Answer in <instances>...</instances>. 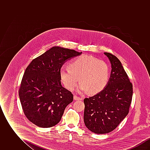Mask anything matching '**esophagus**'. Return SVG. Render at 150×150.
<instances>
[{"instance_id":"obj_1","label":"esophagus","mask_w":150,"mask_h":150,"mask_svg":"<svg viewBox=\"0 0 150 150\" xmlns=\"http://www.w3.org/2000/svg\"><path fill=\"white\" fill-rule=\"evenodd\" d=\"M82 99H83L82 98H80V97H79L76 95L74 96V100H82Z\"/></svg>"}]
</instances>
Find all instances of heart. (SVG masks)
I'll return each instance as SVG.
<instances>
[{
	"mask_svg": "<svg viewBox=\"0 0 150 150\" xmlns=\"http://www.w3.org/2000/svg\"><path fill=\"white\" fill-rule=\"evenodd\" d=\"M60 77L64 86L73 91L77 86L79 78L81 83L79 90L96 94L100 92L107 84L109 69L107 64L92 56L83 55L69 64V69H62Z\"/></svg>",
	"mask_w": 150,
	"mask_h": 150,
	"instance_id": "b5f03b06",
	"label": "heart"
}]
</instances>
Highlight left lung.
Returning <instances> with one entry per match:
<instances>
[{
    "label": "left lung",
    "mask_w": 150,
    "mask_h": 150,
    "mask_svg": "<svg viewBox=\"0 0 150 150\" xmlns=\"http://www.w3.org/2000/svg\"><path fill=\"white\" fill-rule=\"evenodd\" d=\"M104 54L112 67L107 85L100 93L84 100L85 125L96 134L116 129L128 114L133 95V85L119 59L110 53Z\"/></svg>",
    "instance_id": "left-lung-1"
}]
</instances>
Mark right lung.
I'll use <instances>...</instances> for the list:
<instances>
[{
  "instance_id": "obj_1",
  "label": "right lung",
  "mask_w": 150,
  "mask_h": 150,
  "mask_svg": "<svg viewBox=\"0 0 150 150\" xmlns=\"http://www.w3.org/2000/svg\"><path fill=\"white\" fill-rule=\"evenodd\" d=\"M81 52L53 47L34 59L25 70L18 91L26 117L41 128H50L61 119L73 94L61 83V69L66 60Z\"/></svg>"
}]
</instances>
